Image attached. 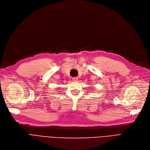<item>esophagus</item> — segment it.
Listing matches in <instances>:
<instances>
[{"mask_svg": "<svg viewBox=\"0 0 150 150\" xmlns=\"http://www.w3.org/2000/svg\"><path fill=\"white\" fill-rule=\"evenodd\" d=\"M77 79H78V77H73V80L74 81H77Z\"/></svg>", "mask_w": 150, "mask_h": 150, "instance_id": "34e87169", "label": "esophagus"}]
</instances>
